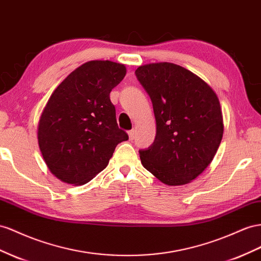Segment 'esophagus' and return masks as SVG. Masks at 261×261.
I'll return each instance as SVG.
<instances>
[{
  "instance_id": "esophagus-1",
  "label": "esophagus",
  "mask_w": 261,
  "mask_h": 261,
  "mask_svg": "<svg viewBox=\"0 0 261 261\" xmlns=\"http://www.w3.org/2000/svg\"><path fill=\"white\" fill-rule=\"evenodd\" d=\"M128 136H129V139L135 138V130H134V129L128 130Z\"/></svg>"
}]
</instances>
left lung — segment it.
<instances>
[{"label":"left lung","mask_w":261,"mask_h":261,"mask_svg":"<svg viewBox=\"0 0 261 261\" xmlns=\"http://www.w3.org/2000/svg\"><path fill=\"white\" fill-rule=\"evenodd\" d=\"M149 95L157 132L140 149L144 168L168 186L195 179L213 160L223 137L218 97L207 83L170 62L149 63L135 71Z\"/></svg>","instance_id":"obj_1"}]
</instances>
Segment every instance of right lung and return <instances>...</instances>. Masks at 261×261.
<instances>
[{"instance_id": "right-lung-1", "label": "right lung", "mask_w": 261, "mask_h": 261, "mask_svg": "<svg viewBox=\"0 0 261 261\" xmlns=\"http://www.w3.org/2000/svg\"><path fill=\"white\" fill-rule=\"evenodd\" d=\"M126 74L121 63L93 60L54 91L38 124V144L49 170L81 186L107 168L115 147L128 139L118 128L110 93Z\"/></svg>"}]
</instances>
